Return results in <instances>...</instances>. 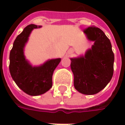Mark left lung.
<instances>
[{"instance_id":"1","label":"left lung","mask_w":125,"mask_h":125,"mask_svg":"<svg viewBox=\"0 0 125 125\" xmlns=\"http://www.w3.org/2000/svg\"><path fill=\"white\" fill-rule=\"evenodd\" d=\"M84 33L94 44L84 55L70 58L71 70L76 90L93 95L104 89L112 79L115 55L109 39L100 29L90 27Z\"/></svg>"}]
</instances>
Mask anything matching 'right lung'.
<instances>
[{"label": "right lung", "instance_id": "1", "mask_svg": "<svg viewBox=\"0 0 125 125\" xmlns=\"http://www.w3.org/2000/svg\"><path fill=\"white\" fill-rule=\"evenodd\" d=\"M41 26L29 25L17 37L10 52L9 70L12 80L18 87L30 96H39L52 87V76L61 58L48 60L43 64L32 65L26 59L24 49L34 29Z\"/></svg>", "mask_w": 125, "mask_h": 125}]
</instances>
